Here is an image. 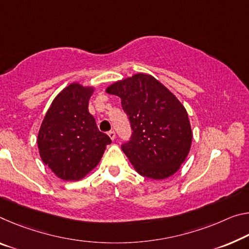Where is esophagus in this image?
Listing matches in <instances>:
<instances>
[{
	"label": "esophagus",
	"instance_id": "34e87169",
	"mask_svg": "<svg viewBox=\"0 0 249 249\" xmlns=\"http://www.w3.org/2000/svg\"><path fill=\"white\" fill-rule=\"evenodd\" d=\"M108 136H109L110 140L114 141V140H115V137H116V134L114 131H110V132H108Z\"/></svg>",
	"mask_w": 249,
	"mask_h": 249
}]
</instances>
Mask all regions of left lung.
<instances>
[{
	"label": "left lung",
	"mask_w": 249,
	"mask_h": 249,
	"mask_svg": "<svg viewBox=\"0 0 249 249\" xmlns=\"http://www.w3.org/2000/svg\"><path fill=\"white\" fill-rule=\"evenodd\" d=\"M106 92L121 97L131 122V141L122 149L135 171L152 179L174 175L186 160L193 140L188 114L178 98L144 73L113 83Z\"/></svg>",
	"instance_id": "1"
}]
</instances>
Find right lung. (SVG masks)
I'll return each instance as SVG.
<instances>
[{"mask_svg":"<svg viewBox=\"0 0 249 249\" xmlns=\"http://www.w3.org/2000/svg\"><path fill=\"white\" fill-rule=\"evenodd\" d=\"M95 88L78 82L63 89L51 104L37 134L43 163L58 178L80 180L95 168L112 143L89 112Z\"/></svg>","mask_w":249,"mask_h":249,"instance_id":"obj_1","label":"right lung"}]
</instances>
